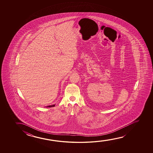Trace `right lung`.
Listing matches in <instances>:
<instances>
[{"instance_id":"1","label":"right lung","mask_w":153,"mask_h":153,"mask_svg":"<svg viewBox=\"0 0 153 153\" xmlns=\"http://www.w3.org/2000/svg\"><path fill=\"white\" fill-rule=\"evenodd\" d=\"M55 105H48V106H46V108H50V107H54Z\"/></svg>"}]
</instances>
